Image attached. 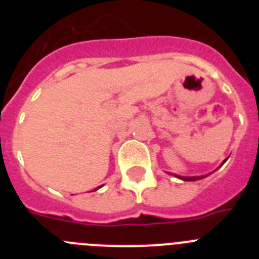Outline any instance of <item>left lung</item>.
Instances as JSON below:
<instances>
[{
	"instance_id": "left-lung-1",
	"label": "left lung",
	"mask_w": 259,
	"mask_h": 259,
	"mask_svg": "<svg viewBox=\"0 0 259 259\" xmlns=\"http://www.w3.org/2000/svg\"><path fill=\"white\" fill-rule=\"evenodd\" d=\"M226 162V161H224ZM223 162V163H224ZM223 163L221 164V166H223ZM167 174H170V172H167ZM176 178H179V179L184 180V182H194V180H200L202 179V178H206V175H203V176H180V175H175Z\"/></svg>"
}]
</instances>
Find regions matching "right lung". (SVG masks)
<instances>
[{"label":"right lung","mask_w":259,"mask_h":259,"mask_svg":"<svg viewBox=\"0 0 259 259\" xmlns=\"http://www.w3.org/2000/svg\"><path fill=\"white\" fill-rule=\"evenodd\" d=\"M98 188H101V187H98ZM98 188H96V189H95V191H97V189H98Z\"/></svg>","instance_id":"add662e5"}]
</instances>
